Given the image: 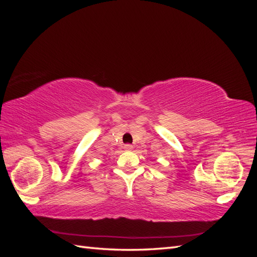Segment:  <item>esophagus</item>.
I'll list each match as a JSON object with an SVG mask.
<instances>
[{"mask_svg": "<svg viewBox=\"0 0 257 257\" xmlns=\"http://www.w3.org/2000/svg\"><path fill=\"white\" fill-rule=\"evenodd\" d=\"M124 150H126V151H131L132 149H133V146L132 145H124Z\"/></svg>", "mask_w": 257, "mask_h": 257, "instance_id": "obj_1", "label": "esophagus"}]
</instances>
